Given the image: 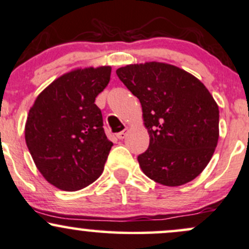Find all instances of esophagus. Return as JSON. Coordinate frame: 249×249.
Returning <instances> with one entry per match:
<instances>
[{"instance_id": "34e87169", "label": "esophagus", "mask_w": 249, "mask_h": 249, "mask_svg": "<svg viewBox=\"0 0 249 249\" xmlns=\"http://www.w3.org/2000/svg\"><path fill=\"white\" fill-rule=\"evenodd\" d=\"M127 134H128V129H124V130L120 131V133L118 134V135H116V137H118L119 140H124V137L127 136Z\"/></svg>"}]
</instances>
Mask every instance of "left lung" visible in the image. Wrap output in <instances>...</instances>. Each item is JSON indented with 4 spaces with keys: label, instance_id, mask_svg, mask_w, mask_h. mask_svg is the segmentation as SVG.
I'll list each match as a JSON object with an SVG mask.
<instances>
[{
    "label": "left lung",
    "instance_id": "obj_1",
    "mask_svg": "<svg viewBox=\"0 0 249 249\" xmlns=\"http://www.w3.org/2000/svg\"><path fill=\"white\" fill-rule=\"evenodd\" d=\"M116 74L141 102L149 147L137 156L145 176L166 186L195 179L219 139V108L197 78L170 64L120 67Z\"/></svg>",
    "mask_w": 249,
    "mask_h": 249
}]
</instances>
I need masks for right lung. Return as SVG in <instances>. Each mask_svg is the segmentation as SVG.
Listing matches in <instances>:
<instances>
[{
	"label": "right lung",
	"mask_w": 249,
	"mask_h": 249,
	"mask_svg": "<svg viewBox=\"0 0 249 249\" xmlns=\"http://www.w3.org/2000/svg\"><path fill=\"white\" fill-rule=\"evenodd\" d=\"M110 66L78 69L55 79L37 96L25 124V142L43 177L77 191L100 177L113 143L94 104L109 83Z\"/></svg>",
	"instance_id": "add662e5"
}]
</instances>
